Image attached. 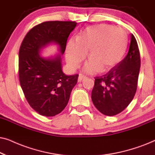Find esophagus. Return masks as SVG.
Listing matches in <instances>:
<instances>
[{
    "label": "esophagus",
    "mask_w": 155,
    "mask_h": 155,
    "mask_svg": "<svg viewBox=\"0 0 155 155\" xmlns=\"http://www.w3.org/2000/svg\"><path fill=\"white\" fill-rule=\"evenodd\" d=\"M86 77L83 75H82V74H80L79 75V77H78V82H80L82 81H83V80L85 79Z\"/></svg>",
    "instance_id": "34e87169"
}]
</instances>
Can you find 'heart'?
<instances>
[{
	"instance_id": "obj_1",
	"label": "heart",
	"mask_w": 155,
	"mask_h": 155,
	"mask_svg": "<svg viewBox=\"0 0 155 155\" xmlns=\"http://www.w3.org/2000/svg\"><path fill=\"white\" fill-rule=\"evenodd\" d=\"M126 33L122 29L107 24L89 26L82 30L77 39H69L65 48V58L71 68L75 69L86 57L84 71L94 73L107 71L122 58L126 48Z\"/></svg>"
}]
</instances>
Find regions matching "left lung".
<instances>
[{
    "label": "left lung",
    "instance_id": "left-lung-1",
    "mask_svg": "<svg viewBox=\"0 0 155 155\" xmlns=\"http://www.w3.org/2000/svg\"><path fill=\"white\" fill-rule=\"evenodd\" d=\"M140 68L138 46L131 34L126 56L107 74L94 78L92 91V100L94 107L101 114L109 116L124 111L136 92Z\"/></svg>",
    "mask_w": 155,
    "mask_h": 155
}]
</instances>
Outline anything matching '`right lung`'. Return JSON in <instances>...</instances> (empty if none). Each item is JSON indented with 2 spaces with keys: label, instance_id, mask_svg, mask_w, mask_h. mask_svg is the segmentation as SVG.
I'll return each mask as SVG.
<instances>
[{
  "label": "right lung",
  "instance_id": "obj_1",
  "mask_svg": "<svg viewBox=\"0 0 155 155\" xmlns=\"http://www.w3.org/2000/svg\"><path fill=\"white\" fill-rule=\"evenodd\" d=\"M76 25L71 21L42 22L31 28L21 44L18 71L20 86L29 104L41 116H54L65 109L79 75L63 73L60 54L46 58L39 52L54 42L59 46L61 54H64L68 38Z\"/></svg>",
  "mask_w": 155,
  "mask_h": 155
}]
</instances>
